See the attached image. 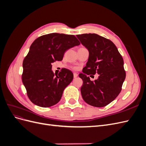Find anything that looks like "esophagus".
<instances>
[{
    "mask_svg": "<svg viewBox=\"0 0 146 146\" xmlns=\"http://www.w3.org/2000/svg\"><path fill=\"white\" fill-rule=\"evenodd\" d=\"M78 77V74L77 73H74V77L76 78Z\"/></svg>",
    "mask_w": 146,
    "mask_h": 146,
    "instance_id": "1",
    "label": "esophagus"
}]
</instances>
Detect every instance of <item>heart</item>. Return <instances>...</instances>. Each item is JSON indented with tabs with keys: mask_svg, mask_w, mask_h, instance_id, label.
I'll return each instance as SVG.
<instances>
[{
	"mask_svg": "<svg viewBox=\"0 0 146 146\" xmlns=\"http://www.w3.org/2000/svg\"><path fill=\"white\" fill-rule=\"evenodd\" d=\"M74 69H75V68H74Z\"/></svg>",
	"mask_w": 146,
	"mask_h": 146,
	"instance_id": "b5f03b06",
	"label": "heart"
}]
</instances>
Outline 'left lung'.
<instances>
[{
	"label": "left lung",
	"mask_w": 146,
	"mask_h": 146,
	"mask_svg": "<svg viewBox=\"0 0 146 146\" xmlns=\"http://www.w3.org/2000/svg\"><path fill=\"white\" fill-rule=\"evenodd\" d=\"M77 37L89 51V58L79 74L83 80L81 93L85 102L96 107H104L120 93L126 74L123 60L115 44L110 39L95 33L77 35ZM100 75L91 81L87 76Z\"/></svg>",
	"instance_id": "1"
}]
</instances>
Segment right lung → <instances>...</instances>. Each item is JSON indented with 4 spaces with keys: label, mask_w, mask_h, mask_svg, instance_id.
Masks as SVG:
<instances>
[{
    "label": "right lung",
    "mask_w": 146,
    "mask_h": 146,
    "mask_svg": "<svg viewBox=\"0 0 146 146\" xmlns=\"http://www.w3.org/2000/svg\"><path fill=\"white\" fill-rule=\"evenodd\" d=\"M80 44L74 35L56 33L42 35L33 42L24 59L22 75V80L32 103L47 108L60 100L74 76L65 68L58 75L54 74L52 64L62 60L69 48Z\"/></svg>",
    "instance_id": "add662e5"
}]
</instances>
